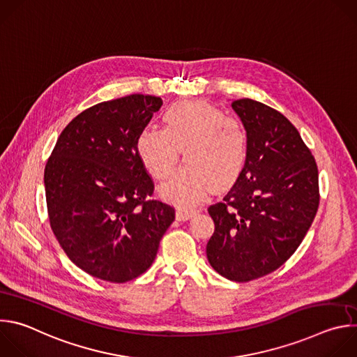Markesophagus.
Returning a JSON list of instances; mask_svg holds the SVG:
<instances>
[{
	"instance_id": "1",
	"label": "esophagus",
	"mask_w": 357,
	"mask_h": 357,
	"mask_svg": "<svg viewBox=\"0 0 357 357\" xmlns=\"http://www.w3.org/2000/svg\"><path fill=\"white\" fill-rule=\"evenodd\" d=\"M195 213H196V211H193V209L178 208V209H176V219H178V220H188V219L192 218Z\"/></svg>"
}]
</instances>
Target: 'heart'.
I'll list each match as a JSON object with an SVG mask.
<instances>
[{
  "label": "heart",
  "instance_id": "1",
  "mask_svg": "<svg viewBox=\"0 0 357 357\" xmlns=\"http://www.w3.org/2000/svg\"><path fill=\"white\" fill-rule=\"evenodd\" d=\"M164 128L144 127L135 138L137 157L155 179L175 167L185 148L186 165L160 186V195L182 206H195L211 188L222 190L240 176L248 157V135L240 120L227 117L203 100H183L162 114Z\"/></svg>",
  "mask_w": 357,
  "mask_h": 357
}]
</instances>
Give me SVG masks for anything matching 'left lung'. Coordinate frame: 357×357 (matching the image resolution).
Segmentation results:
<instances>
[{
  "instance_id": "obj_1",
  "label": "left lung",
  "mask_w": 357,
  "mask_h": 357,
  "mask_svg": "<svg viewBox=\"0 0 357 357\" xmlns=\"http://www.w3.org/2000/svg\"><path fill=\"white\" fill-rule=\"evenodd\" d=\"M248 135L247 162L222 202L209 206L211 266L247 282L281 267L310 230L318 206V167L298 130L251 98L231 101Z\"/></svg>"
}]
</instances>
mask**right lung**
Returning <instances> with one entry per match:
<instances>
[{"mask_svg": "<svg viewBox=\"0 0 357 357\" xmlns=\"http://www.w3.org/2000/svg\"><path fill=\"white\" fill-rule=\"evenodd\" d=\"M162 106L155 96L103 101L75 117L45 167L50 227L73 264L91 277L127 282L146 271L175 220L151 200L154 183L135 138Z\"/></svg>", "mask_w": 357, "mask_h": 357, "instance_id": "right-lung-1", "label": "right lung"}]
</instances>
